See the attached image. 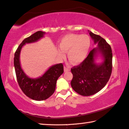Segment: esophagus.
I'll return each instance as SVG.
<instances>
[{
	"label": "esophagus",
	"instance_id": "34e87169",
	"mask_svg": "<svg viewBox=\"0 0 129 129\" xmlns=\"http://www.w3.org/2000/svg\"><path fill=\"white\" fill-rule=\"evenodd\" d=\"M70 69L68 68V67H66V66H64V72H66V71H70Z\"/></svg>",
	"mask_w": 129,
	"mask_h": 129
}]
</instances>
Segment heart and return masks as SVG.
Listing matches in <instances>:
<instances>
[{"label": "heart", "instance_id": "heart-1", "mask_svg": "<svg viewBox=\"0 0 129 129\" xmlns=\"http://www.w3.org/2000/svg\"><path fill=\"white\" fill-rule=\"evenodd\" d=\"M91 46L89 36L80 34H69L64 36L59 43L61 50H58V55L64 58L65 52L67 57L75 64H80L87 58Z\"/></svg>", "mask_w": 129, "mask_h": 129}]
</instances>
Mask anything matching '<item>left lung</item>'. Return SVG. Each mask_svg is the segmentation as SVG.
<instances>
[{
  "label": "left lung",
  "mask_w": 129,
  "mask_h": 129,
  "mask_svg": "<svg viewBox=\"0 0 129 129\" xmlns=\"http://www.w3.org/2000/svg\"><path fill=\"white\" fill-rule=\"evenodd\" d=\"M89 35L98 43L97 48L90 51L87 58L80 64L73 67V75L71 85L75 92L84 96H91L99 92L106 86L111 75L112 53L110 44L99 35L90 31ZM98 52L102 53L104 62L101 65L94 63V56Z\"/></svg>",
  "instance_id": "8db88e82"
}]
</instances>
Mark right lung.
<instances>
[{"mask_svg":"<svg viewBox=\"0 0 129 129\" xmlns=\"http://www.w3.org/2000/svg\"><path fill=\"white\" fill-rule=\"evenodd\" d=\"M44 33L41 31H36L23 40L15 51L14 58L17 80L21 89L28 98L37 101L46 100L52 95L56 88L57 80L64 71L63 64L59 63L51 66L43 76L33 79L26 76L21 69L19 55L22 47L26 43H31L39 40L43 37Z\"/></svg>","mask_w":129,"mask_h":129,"instance_id":"obj_1","label":"right lung"}]
</instances>
